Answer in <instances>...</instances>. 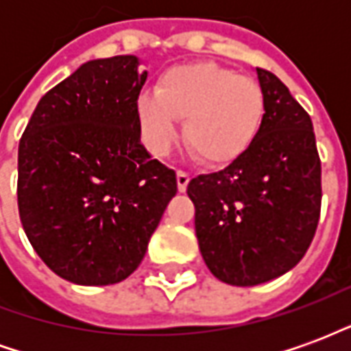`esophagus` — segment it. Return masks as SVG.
I'll list each match as a JSON object with an SVG mask.
<instances>
[{"label": "esophagus", "instance_id": "34e87169", "mask_svg": "<svg viewBox=\"0 0 351 351\" xmlns=\"http://www.w3.org/2000/svg\"><path fill=\"white\" fill-rule=\"evenodd\" d=\"M176 184H178V191H186L188 184H190V175L186 171H178L176 173Z\"/></svg>", "mask_w": 351, "mask_h": 351}]
</instances>
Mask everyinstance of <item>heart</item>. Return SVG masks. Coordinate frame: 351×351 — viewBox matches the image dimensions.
Listing matches in <instances>:
<instances>
[{"mask_svg": "<svg viewBox=\"0 0 351 351\" xmlns=\"http://www.w3.org/2000/svg\"><path fill=\"white\" fill-rule=\"evenodd\" d=\"M141 133L156 156H165L178 138L208 167H226L243 158L258 141L267 114L259 82L214 62L175 65L163 71L156 92L135 101Z\"/></svg>", "mask_w": 351, "mask_h": 351, "instance_id": "b5f03b06", "label": "heart"}]
</instances>
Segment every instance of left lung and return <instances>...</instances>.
<instances>
[{
  "label": "left lung",
  "instance_id": "1",
  "mask_svg": "<svg viewBox=\"0 0 351 351\" xmlns=\"http://www.w3.org/2000/svg\"><path fill=\"white\" fill-rule=\"evenodd\" d=\"M263 130L223 171L188 184L206 267L231 286H258L293 269L316 235L322 161L308 112L282 80L258 67Z\"/></svg>",
  "mask_w": 351,
  "mask_h": 351
}]
</instances>
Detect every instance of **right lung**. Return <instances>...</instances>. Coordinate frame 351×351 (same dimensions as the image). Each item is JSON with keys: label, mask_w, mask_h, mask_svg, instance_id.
<instances>
[{"label": "right lung", "mask_w": 351, "mask_h": 351, "mask_svg": "<svg viewBox=\"0 0 351 351\" xmlns=\"http://www.w3.org/2000/svg\"><path fill=\"white\" fill-rule=\"evenodd\" d=\"M135 56L92 60L45 93L19 145V214L58 276L80 286L137 269L176 193V175L141 145Z\"/></svg>", "instance_id": "1"}]
</instances>
